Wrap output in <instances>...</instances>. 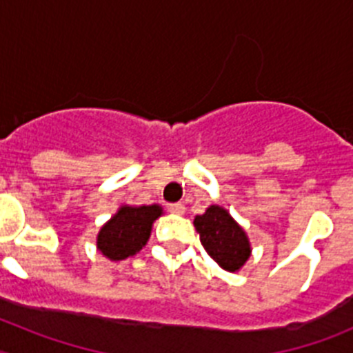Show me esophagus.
<instances>
[{
    "mask_svg": "<svg viewBox=\"0 0 353 353\" xmlns=\"http://www.w3.org/2000/svg\"><path fill=\"white\" fill-rule=\"evenodd\" d=\"M168 210H170L171 214L182 215V214H185V205H183V203H171V205H168Z\"/></svg>",
    "mask_w": 353,
    "mask_h": 353,
    "instance_id": "obj_1",
    "label": "esophagus"
}]
</instances>
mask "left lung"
<instances>
[{
    "instance_id": "8db88e82",
    "label": "left lung",
    "mask_w": 353,
    "mask_h": 353,
    "mask_svg": "<svg viewBox=\"0 0 353 353\" xmlns=\"http://www.w3.org/2000/svg\"><path fill=\"white\" fill-rule=\"evenodd\" d=\"M194 228L208 256L224 270L236 272L251 256V244L245 232L219 205H212L203 215H196Z\"/></svg>"
}]
</instances>
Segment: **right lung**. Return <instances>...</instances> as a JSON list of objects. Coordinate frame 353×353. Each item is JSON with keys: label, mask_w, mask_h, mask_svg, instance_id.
Segmentation results:
<instances>
[{"label": "right lung", "mask_w": 353, "mask_h": 353, "mask_svg": "<svg viewBox=\"0 0 353 353\" xmlns=\"http://www.w3.org/2000/svg\"><path fill=\"white\" fill-rule=\"evenodd\" d=\"M159 205L120 207V210L101 228L97 249L109 260H125L141 251L152 233V224L161 217Z\"/></svg>", "instance_id": "obj_1"}]
</instances>
